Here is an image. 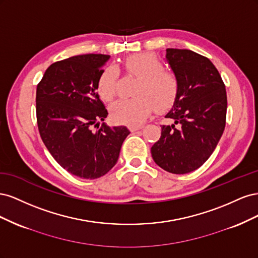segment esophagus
<instances>
[{
  "label": "esophagus",
  "mask_w": 258,
  "mask_h": 258,
  "mask_svg": "<svg viewBox=\"0 0 258 258\" xmlns=\"http://www.w3.org/2000/svg\"><path fill=\"white\" fill-rule=\"evenodd\" d=\"M143 127H144L143 124H138V126H130V130H131V131H137V130L142 129Z\"/></svg>",
  "instance_id": "1"
}]
</instances>
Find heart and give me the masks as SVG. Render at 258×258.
Listing matches in <instances>:
<instances>
[{"label": "heart", "instance_id": "1", "mask_svg": "<svg viewBox=\"0 0 258 258\" xmlns=\"http://www.w3.org/2000/svg\"><path fill=\"white\" fill-rule=\"evenodd\" d=\"M163 68L162 61L153 53H137L126 59L123 70L139 79L134 88L136 97L120 99L112 104L114 121L136 126L145 121L154 107L162 112L174 104L178 95L177 77ZM117 81L118 70L107 66L98 80L100 97L111 101L117 92Z\"/></svg>", "mask_w": 258, "mask_h": 258}]
</instances>
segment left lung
I'll return each instance as SVG.
<instances>
[{
	"mask_svg": "<svg viewBox=\"0 0 258 258\" xmlns=\"http://www.w3.org/2000/svg\"><path fill=\"white\" fill-rule=\"evenodd\" d=\"M166 60L178 81V95L165 116L161 137L152 157L163 170L189 173L208 160L226 124L227 95L217 69L208 58L188 49L168 48Z\"/></svg>",
	"mask_w": 258,
	"mask_h": 258,
	"instance_id": "obj_1",
	"label": "left lung"
}]
</instances>
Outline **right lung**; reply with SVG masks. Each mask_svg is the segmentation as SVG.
Instances as JSON below:
<instances>
[{
    "label": "right lung",
    "mask_w": 258,
    "mask_h": 258,
    "mask_svg": "<svg viewBox=\"0 0 258 258\" xmlns=\"http://www.w3.org/2000/svg\"><path fill=\"white\" fill-rule=\"evenodd\" d=\"M108 54H80L52 63L36 88L37 127L45 146L68 172L93 179L118 160L127 127H108L98 80Z\"/></svg>",
    "instance_id": "right-lung-1"
}]
</instances>
